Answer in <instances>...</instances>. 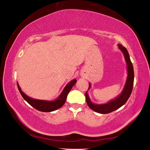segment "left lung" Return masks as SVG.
<instances>
[{
  "label": "left lung",
  "mask_w": 150,
  "mask_h": 150,
  "mask_svg": "<svg viewBox=\"0 0 150 150\" xmlns=\"http://www.w3.org/2000/svg\"><path fill=\"white\" fill-rule=\"evenodd\" d=\"M118 47L124 55L126 64H127V71H128V77H127L126 84L124 85V88L123 91L115 99L110 100L108 103L103 104V105H97V104H94L90 100L89 96H88L87 92L85 93L86 101L88 106H89L91 109L93 110L100 114H108L111 112H113L120 108L126 103V101L130 97L132 93L134 85V68L132 63L131 62L130 59V55L128 51L121 44H118ZM91 88V84L89 83V87L88 90Z\"/></svg>",
  "instance_id": "1"
}]
</instances>
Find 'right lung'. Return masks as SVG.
<instances>
[{
	"label": "right lung",
	"mask_w": 150,
	"mask_h": 150,
	"mask_svg": "<svg viewBox=\"0 0 150 150\" xmlns=\"http://www.w3.org/2000/svg\"><path fill=\"white\" fill-rule=\"evenodd\" d=\"M76 82H77V80L76 79H73L71 81H70V82L65 86V87L62 91V93H61V95L59 96V97H58L56 100L52 101L38 100L30 98L28 96H27L26 94H24L22 92V91L21 90V88H20L18 83L17 85L20 93L22 96V97L24 98V99L26 100L28 103H29L30 105L33 106V107L38 110L41 112H52L57 110V109L61 108L63 105H64L68 93H69V91L71 89L73 86H74Z\"/></svg>",
	"instance_id": "right-lung-1"
}]
</instances>
